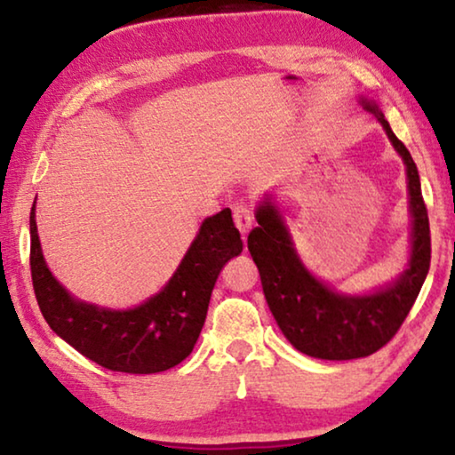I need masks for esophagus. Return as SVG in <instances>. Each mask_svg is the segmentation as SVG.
Instances as JSON below:
<instances>
[{"instance_id": "34e87169", "label": "esophagus", "mask_w": 455, "mask_h": 455, "mask_svg": "<svg viewBox=\"0 0 455 455\" xmlns=\"http://www.w3.org/2000/svg\"><path fill=\"white\" fill-rule=\"evenodd\" d=\"M234 223H235V228L240 229V234L246 238V234L251 232V228L254 223L252 209L248 207V204H238V207H234Z\"/></svg>"}]
</instances>
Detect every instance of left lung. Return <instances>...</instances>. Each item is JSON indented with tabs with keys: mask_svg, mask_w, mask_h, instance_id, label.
<instances>
[{
	"mask_svg": "<svg viewBox=\"0 0 455 455\" xmlns=\"http://www.w3.org/2000/svg\"><path fill=\"white\" fill-rule=\"evenodd\" d=\"M360 103L377 117L406 165L412 232L402 275L371 294H339L304 267L269 196L257 209L259 228L248 234V251L259 267L265 300L279 329L298 352L321 360L364 358L381 350L402 327L431 265V229L412 155L377 103L369 99H360Z\"/></svg>",
	"mask_w": 455,
	"mask_h": 455,
	"instance_id": "1",
	"label": "left lung"
}]
</instances>
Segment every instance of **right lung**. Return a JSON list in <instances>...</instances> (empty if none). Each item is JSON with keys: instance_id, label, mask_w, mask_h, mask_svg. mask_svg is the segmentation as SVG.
Listing matches in <instances>:
<instances>
[{"instance_id": "add662e5", "label": "right lung", "mask_w": 455, "mask_h": 455, "mask_svg": "<svg viewBox=\"0 0 455 455\" xmlns=\"http://www.w3.org/2000/svg\"><path fill=\"white\" fill-rule=\"evenodd\" d=\"M242 252L232 211L207 217L182 263L161 291L139 307L103 308L74 298L52 275L30 209V275L49 327L92 363L109 371L151 375L182 363L207 319L211 291L229 259Z\"/></svg>"}]
</instances>
